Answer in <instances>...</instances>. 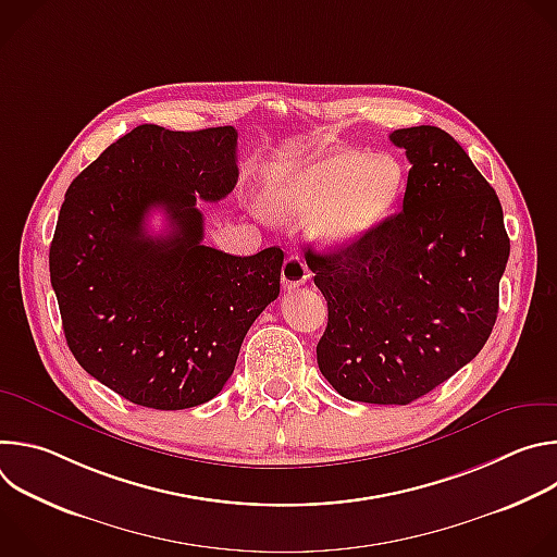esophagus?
Returning <instances> with one entry per match:
<instances>
[{
	"label": "esophagus",
	"mask_w": 557,
	"mask_h": 557,
	"mask_svg": "<svg viewBox=\"0 0 557 557\" xmlns=\"http://www.w3.org/2000/svg\"><path fill=\"white\" fill-rule=\"evenodd\" d=\"M308 280V267L299 256H288L282 267V286L284 288H297Z\"/></svg>",
	"instance_id": "obj_1"
}]
</instances>
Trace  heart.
Instances as JSON below:
<instances>
[{"mask_svg": "<svg viewBox=\"0 0 557 557\" xmlns=\"http://www.w3.org/2000/svg\"><path fill=\"white\" fill-rule=\"evenodd\" d=\"M406 187L408 170L394 153L312 151L264 170L262 202L277 218L310 211L312 240L342 249L374 233L401 202Z\"/></svg>", "mask_w": 557, "mask_h": 557, "instance_id": "obj_1", "label": "heart"}]
</instances>
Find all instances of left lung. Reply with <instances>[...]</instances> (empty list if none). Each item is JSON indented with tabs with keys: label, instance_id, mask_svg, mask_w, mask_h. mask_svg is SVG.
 <instances>
[{
	"label": "left lung",
	"instance_id": "8db88e82",
	"mask_svg": "<svg viewBox=\"0 0 557 557\" xmlns=\"http://www.w3.org/2000/svg\"><path fill=\"white\" fill-rule=\"evenodd\" d=\"M404 209L306 262L329 301L317 363L350 401L408 406L479 355L498 317L509 237L494 187L441 127L396 129Z\"/></svg>",
	"mask_w": 557,
	"mask_h": 557
}]
</instances>
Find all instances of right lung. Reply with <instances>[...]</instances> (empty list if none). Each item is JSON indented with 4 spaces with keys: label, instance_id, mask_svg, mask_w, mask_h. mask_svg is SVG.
<instances>
[{
    "label": "right lung",
    "instance_id": "1",
    "mask_svg": "<svg viewBox=\"0 0 557 557\" xmlns=\"http://www.w3.org/2000/svg\"><path fill=\"white\" fill-rule=\"evenodd\" d=\"M237 129L138 125L65 191L50 245V282L67 348L88 374L153 410L211 401L233 374L247 331L280 295L284 253L249 258L202 245L196 198L237 183ZM151 208L171 228L149 236Z\"/></svg>",
    "mask_w": 557,
    "mask_h": 557
}]
</instances>
